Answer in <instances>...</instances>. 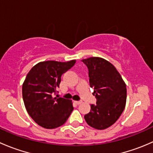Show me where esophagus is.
<instances>
[{
    "instance_id": "obj_1",
    "label": "esophagus",
    "mask_w": 153,
    "mask_h": 153,
    "mask_svg": "<svg viewBox=\"0 0 153 153\" xmlns=\"http://www.w3.org/2000/svg\"><path fill=\"white\" fill-rule=\"evenodd\" d=\"M75 103L76 104H81V103H82V101H75Z\"/></svg>"
}]
</instances>
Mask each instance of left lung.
<instances>
[{
  "instance_id": "left-lung-1",
  "label": "left lung",
  "mask_w": 153,
  "mask_h": 153,
  "mask_svg": "<svg viewBox=\"0 0 153 153\" xmlns=\"http://www.w3.org/2000/svg\"><path fill=\"white\" fill-rule=\"evenodd\" d=\"M89 70V84L94 89L96 104L84 115L88 125L105 129L115 124L124 111L126 101V84L116 68L99 57L83 59Z\"/></svg>"
}]
</instances>
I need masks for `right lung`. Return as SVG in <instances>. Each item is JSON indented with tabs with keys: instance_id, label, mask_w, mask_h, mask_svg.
I'll list each match as a JSON object with an SVG mask.
<instances>
[{
	"instance_id": "add662e5",
	"label": "right lung",
	"mask_w": 153,
	"mask_h": 153,
	"mask_svg": "<svg viewBox=\"0 0 153 153\" xmlns=\"http://www.w3.org/2000/svg\"><path fill=\"white\" fill-rule=\"evenodd\" d=\"M75 62L43 61L34 66L26 77L22 86L24 105L35 123L45 129L63 125L73 110L72 101L53 95L59 87L62 74Z\"/></svg>"
}]
</instances>
